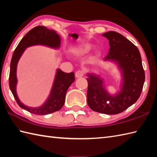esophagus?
I'll return each instance as SVG.
<instances>
[{
	"label": "esophagus",
	"instance_id": "34e87169",
	"mask_svg": "<svg viewBox=\"0 0 157 157\" xmlns=\"http://www.w3.org/2000/svg\"><path fill=\"white\" fill-rule=\"evenodd\" d=\"M83 75H84V72L82 71H78L75 73V76L76 78H81L83 76Z\"/></svg>",
	"mask_w": 157,
	"mask_h": 157
}]
</instances>
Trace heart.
<instances>
[{
  "label": "heart",
  "instance_id": "b5f03b06",
  "mask_svg": "<svg viewBox=\"0 0 157 157\" xmlns=\"http://www.w3.org/2000/svg\"><path fill=\"white\" fill-rule=\"evenodd\" d=\"M93 48V45L91 44L86 43V44H83L78 45V46H76L72 48V52H74L75 54L77 55H85L88 54L89 52L92 50ZM100 56L99 52H97V53L93 56L90 59V61L91 62H95L97 58H99Z\"/></svg>",
  "mask_w": 157,
  "mask_h": 157
}]
</instances>
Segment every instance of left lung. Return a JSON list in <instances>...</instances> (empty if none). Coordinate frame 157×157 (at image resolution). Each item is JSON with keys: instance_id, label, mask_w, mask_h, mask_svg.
I'll use <instances>...</instances> for the list:
<instances>
[{"instance_id": "left-lung-1", "label": "left lung", "mask_w": 157, "mask_h": 157, "mask_svg": "<svg viewBox=\"0 0 157 157\" xmlns=\"http://www.w3.org/2000/svg\"><path fill=\"white\" fill-rule=\"evenodd\" d=\"M109 40V50L104 62H113L121 75L120 90L111 94L105 80L93 72L86 74L87 103L92 110L108 115L122 112L136 102L144 83L145 74L141 56L136 46L116 31L102 34Z\"/></svg>"}]
</instances>
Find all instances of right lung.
Returning <instances> with one entry per match:
<instances>
[{
	"mask_svg": "<svg viewBox=\"0 0 157 157\" xmlns=\"http://www.w3.org/2000/svg\"><path fill=\"white\" fill-rule=\"evenodd\" d=\"M61 38L56 31L44 26H37L28 31L14 51L10 61L9 74V87L20 107L36 115H47L60 110L65 102L66 93L69 86L75 81V73L64 72L60 68L56 71L53 84L50 95L42 105L39 107L25 105L19 99L17 93V68L19 60L27 48L33 46H44L58 50L60 47Z\"/></svg>",
	"mask_w": 157,
	"mask_h": 157,
	"instance_id": "obj_1",
	"label": "right lung"
}]
</instances>
